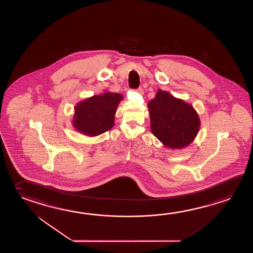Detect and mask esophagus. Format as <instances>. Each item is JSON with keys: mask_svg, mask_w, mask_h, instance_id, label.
Wrapping results in <instances>:
<instances>
[{"mask_svg": "<svg viewBox=\"0 0 253 253\" xmlns=\"http://www.w3.org/2000/svg\"><path fill=\"white\" fill-rule=\"evenodd\" d=\"M136 91L139 92L140 94H143V93H144V89H143L142 87H139L138 89H136Z\"/></svg>", "mask_w": 253, "mask_h": 253, "instance_id": "esophagus-1", "label": "esophagus"}]
</instances>
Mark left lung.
<instances>
[{
    "label": "left lung",
    "mask_w": 253,
    "mask_h": 253,
    "mask_svg": "<svg viewBox=\"0 0 253 253\" xmlns=\"http://www.w3.org/2000/svg\"><path fill=\"white\" fill-rule=\"evenodd\" d=\"M148 110L152 133L165 147L184 148L196 138L200 119L192 105L158 89Z\"/></svg>",
    "instance_id": "1"
}]
</instances>
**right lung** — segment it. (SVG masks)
<instances>
[{"mask_svg": "<svg viewBox=\"0 0 253 253\" xmlns=\"http://www.w3.org/2000/svg\"><path fill=\"white\" fill-rule=\"evenodd\" d=\"M123 96L105 91L82 100L75 105L73 126L81 134L97 136L114 126V118Z\"/></svg>", "mask_w": 253, "mask_h": 253, "instance_id": "add662e5", "label": "right lung"}]
</instances>
